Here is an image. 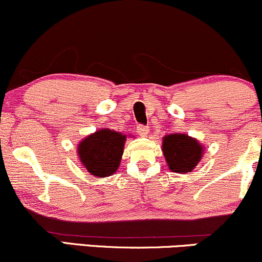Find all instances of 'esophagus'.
<instances>
[{"label":"esophagus","instance_id":"esophagus-1","mask_svg":"<svg viewBox=\"0 0 262 262\" xmlns=\"http://www.w3.org/2000/svg\"><path fill=\"white\" fill-rule=\"evenodd\" d=\"M138 132H139L140 137H146L149 134V128L140 125V127H138Z\"/></svg>","mask_w":262,"mask_h":262}]
</instances>
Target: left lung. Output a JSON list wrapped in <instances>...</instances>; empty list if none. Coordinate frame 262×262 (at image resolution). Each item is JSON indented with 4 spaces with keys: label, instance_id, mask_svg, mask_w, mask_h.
<instances>
[{
    "label": "left lung",
    "instance_id": "left-lung-1",
    "mask_svg": "<svg viewBox=\"0 0 262 262\" xmlns=\"http://www.w3.org/2000/svg\"><path fill=\"white\" fill-rule=\"evenodd\" d=\"M162 152L172 172H191L203 155V146L187 134H169L162 140Z\"/></svg>",
    "mask_w": 262,
    "mask_h": 262
}]
</instances>
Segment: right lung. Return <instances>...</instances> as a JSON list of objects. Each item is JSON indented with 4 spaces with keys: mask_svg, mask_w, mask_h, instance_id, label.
I'll return each mask as SVG.
<instances>
[{
    "mask_svg": "<svg viewBox=\"0 0 262 262\" xmlns=\"http://www.w3.org/2000/svg\"><path fill=\"white\" fill-rule=\"evenodd\" d=\"M127 135L111 129L90 134L77 146L81 164L92 176H112L118 170Z\"/></svg>",
    "mask_w": 262,
    "mask_h": 262,
    "instance_id": "add662e5",
    "label": "right lung"
}]
</instances>
